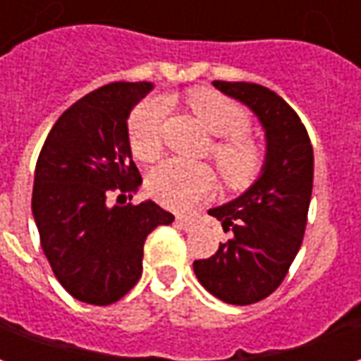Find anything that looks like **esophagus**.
<instances>
[{
  "instance_id": "esophagus-1",
  "label": "esophagus",
  "mask_w": 361,
  "mask_h": 361,
  "mask_svg": "<svg viewBox=\"0 0 361 361\" xmlns=\"http://www.w3.org/2000/svg\"><path fill=\"white\" fill-rule=\"evenodd\" d=\"M176 224H178L181 230L189 232V230H193V228H195L197 220L193 219V216H178V219H176Z\"/></svg>"
}]
</instances>
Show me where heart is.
<instances>
[{
	"label": "heart",
	"mask_w": 361,
	"mask_h": 361,
	"mask_svg": "<svg viewBox=\"0 0 361 361\" xmlns=\"http://www.w3.org/2000/svg\"><path fill=\"white\" fill-rule=\"evenodd\" d=\"M188 106L207 133L219 137L211 145V157L228 185L250 183L263 166V149L257 141L243 135L250 119L242 106L216 90L197 89L189 92ZM166 102L149 98L129 118V145L142 162L157 160L162 149V123ZM150 195L164 207L183 211L207 197L214 188V173L209 166L188 164L176 158L164 160L149 173Z\"/></svg>",
	"instance_id": "1"
}]
</instances>
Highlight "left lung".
<instances>
[{"label":"left lung","instance_id":"left-lung-1","mask_svg":"<svg viewBox=\"0 0 361 361\" xmlns=\"http://www.w3.org/2000/svg\"><path fill=\"white\" fill-rule=\"evenodd\" d=\"M212 85L257 116L267 154L261 176L247 191L209 211L234 235L212 257L195 261L193 271L219 300L250 305L280 286L302 247L313 189V147L302 119L271 89L255 82Z\"/></svg>","mask_w":361,"mask_h":361}]
</instances>
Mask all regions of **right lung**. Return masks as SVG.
Wrapping results in <instances>:
<instances>
[{
  "mask_svg": "<svg viewBox=\"0 0 361 361\" xmlns=\"http://www.w3.org/2000/svg\"><path fill=\"white\" fill-rule=\"evenodd\" d=\"M152 82H110L66 110L36 162L32 216L46 259L75 300L118 302L139 282L142 247L172 212L127 203L142 183L127 119ZM118 196L116 204L111 197Z\"/></svg>",
  "mask_w": 361,
  "mask_h": 361,
  "instance_id": "right-lung-1",
  "label": "right lung"
}]
</instances>
